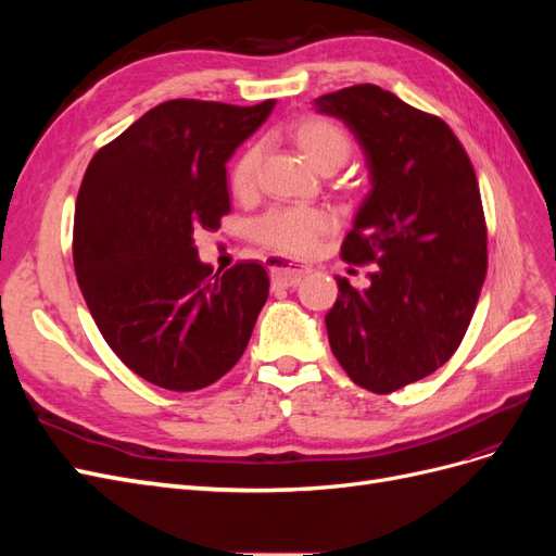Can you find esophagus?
I'll return each instance as SVG.
<instances>
[{
  "label": "esophagus",
  "instance_id": "1",
  "mask_svg": "<svg viewBox=\"0 0 556 556\" xmlns=\"http://www.w3.org/2000/svg\"><path fill=\"white\" fill-rule=\"evenodd\" d=\"M266 264H268V271H271V280L276 288H294V285L311 271L308 266L290 262L278 255L266 257Z\"/></svg>",
  "mask_w": 556,
  "mask_h": 556
}]
</instances>
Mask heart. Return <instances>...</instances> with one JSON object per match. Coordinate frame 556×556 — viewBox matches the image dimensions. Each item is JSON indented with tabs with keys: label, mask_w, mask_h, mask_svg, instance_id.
Listing matches in <instances>:
<instances>
[{
	"label": "heart",
	"mask_w": 556,
	"mask_h": 556,
	"mask_svg": "<svg viewBox=\"0 0 556 556\" xmlns=\"http://www.w3.org/2000/svg\"><path fill=\"white\" fill-rule=\"evenodd\" d=\"M292 139L319 172H333L350 157L352 139L343 125L327 115H304L292 125ZM262 146L248 143L229 166V190L248 199L257 188ZM331 227V215L317 206H276L252 223V239L285 255H308Z\"/></svg>",
	"instance_id": "heart-1"
}]
</instances>
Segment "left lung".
I'll use <instances>...</instances> for the list:
<instances>
[{"label":"left lung","instance_id":"1","mask_svg":"<svg viewBox=\"0 0 556 556\" xmlns=\"http://www.w3.org/2000/svg\"><path fill=\"white\" fill-rule=\"evenodd\" d=\"M362 143L371 192L341 245L376 264L366 290L345 278L327 313L333 357L359 387L390 394L457 352L486 274V225L464 146L439 115L371 83L315 99Z\"/></svg>","mask_w":556,"mask_h":556}]
</instances>
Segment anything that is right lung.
Instances as JSON below:
<instances>
[{"label": "right lung", "instance_id": "right-lung-1", "mask_svg": "<svg viewBox=\"0 0 556 556\" xmlns=\"http://www.w3.org/2000/svg\"><path fill=\"white\" fill-rule=\"evenodd\" d=\"M172 99L97 150L74 215L86 304L127 368L172 392L220 380L268 296L266 268L201 264L194 233L229 213L227 160L274 109Z\"/></svg>", "mask_w": 556, "mask_h": 556}]
</instances>
